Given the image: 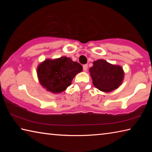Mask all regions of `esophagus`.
Wrapping results in <instances>:
<instances>
[{
  "mask_svg": "<svg viewBox=\"0 0 152 152\" xmlns=\"http://www.w3.org/2000/svg\"><path fill=\"white\" fill-rule=\"evenodd\" d=\"M87 69H88V65H87V64H84V65H83L84 71H87Z\"/></svg>",
  "mask_w": 152,
  "mask_h": 152,
  "instance_id": "34e87169",
  "label": "esophagus"
}]
</instances>
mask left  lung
<instances>
[{
	"mask_svg": "<svg viewBox=\"0 0 152 152\" xmlns=\"http://www.w3.org/2000/svg\"><path fill=\"white\" fill-rule=\"evenodd\" d=\"M92 83L96 88L104 92H109L119 88L124 78V72L119 66L113 65L104 60L93 62L89 69Z\"/></svg>",
	"mask_w": 152,
	"mask_h": 152,
	"instance_id": "left-lung-1",
	"label": "left lung"
}]
</instances>
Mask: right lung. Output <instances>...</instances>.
<instances>
[{"instance_id": "right-lung-1", "label": "right lung", "mask_w": 152, "mask_h": 152, "mask_svg": "<svg viewBox=\"0 0 152 152\" xmlns=\"http://www.w3.org/2000/svg\"><path fill=\"white\" fill-rule=\"evenodd\" d=\"M82 71L79 63L63 56L43 61L37 67V74L43 88L53 93H60L71 85L74 76Z\"/></svg>"}]
</instances>
